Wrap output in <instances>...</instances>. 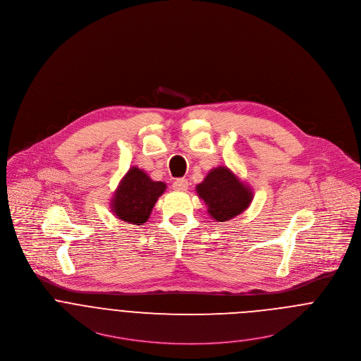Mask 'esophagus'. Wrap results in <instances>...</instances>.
<instances>
[{"instance_id":"esophagus-1","label":"esophagus","mask_w":361,"mask_h":361,"mask_svg":"<svg viewBox=\"0 0 361 361\" xmlns=\"http://www.w3.org/2000/svg\"><path fill=\"white\" fill-rule=\"evenodd\" d=\"M172 188H173V190H176V192H186L188 188H189V182H188V179H185V178H179V179H176V180L172 183Z\"/></svg>"}]
</instances>
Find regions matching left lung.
<instances>
[{
    "label": "left lung",
    "mask_w": 361,
    "mask_h": 361,
    "mask_svg": "<svg viewBox=\"0 0 361 361\" xmlns=\"http://www.w3.org/2000/svg\"><path fill=\"white\" fill-rule=\"evenodd\" d=\"M196 190L216 222H226L244 212L254 196L250 186L224 165L211 169Z\"/></svg>",
    "instance_id": "8db88e82"
}]
</instances>
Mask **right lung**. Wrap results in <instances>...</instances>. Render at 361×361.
Wrapping results in <instances>:
<instances>
[{"label":"right lung","mask_w":361,"mask_h":361,"mask_svg":"<svg viewBox=\"0 0 361 361\" xmlns=\"http://www.w3.org/2000/svg\"><path fill=\"white\" fill-rule=\"evenodd\" d=\"M165 189L164 182L152 180L145 171L132 166L114 192L111 211L127 224L142 225L147 222L156 201Z\"/></svg>","instance_id":"right-lung-1"}]
</instances>
